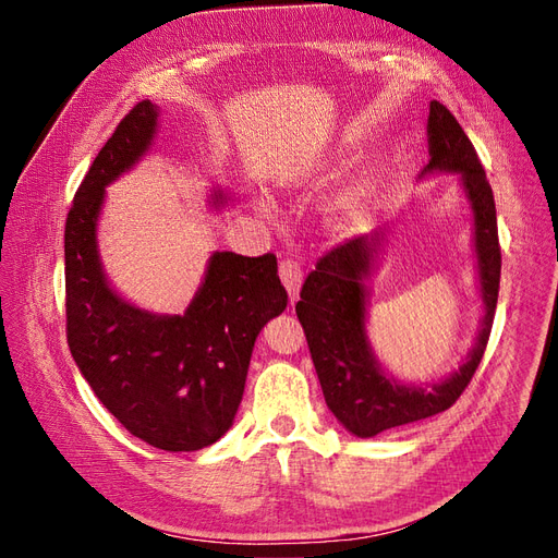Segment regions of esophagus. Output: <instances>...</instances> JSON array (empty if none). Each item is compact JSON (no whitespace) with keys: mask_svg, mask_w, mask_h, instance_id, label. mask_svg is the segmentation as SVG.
<instances>
[{"mask_svg":"<svg viewBox=\"0 0 558 558\" xmlns=\"http://www.w3.org/2000/svg\"><path fill=\"white\" fill-rule=\"evenodd\" d=\"M279 277L286 286V291H289L291 302H295L298 295H300V286H302V269H300L298 260H293V258L281 260L279 263Z\"/></svg>","mask_w":558,"mask_h":558,"instance_id":"obj_1","label":"esophagus"}]
</instances>
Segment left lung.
<instances>
[{
	"label": "left lung",
	"instance_id": "obj_1",
	"mask_svg": "<svg viewBox=\"0 0 558 558\" xmlns=\"http://www.w3.org/2000/svg\"><path fill=\"white\" fill-rule=\"evenodd\" d=\"M428 156L421 174H459L470 202L484 316L475 347L456 373L426 386L400 384L381 369L365 330L367 281L384 232L361 234L328 251L302 283L295 314L305 328L328 410L356 437H375L449 410L475 375L492 335L500 286L496 202L475 146L437 99L430 102L428 113Z\"/></svg>",
	"mask_w": 558,
	"mask_h": 558
}]
</instances>
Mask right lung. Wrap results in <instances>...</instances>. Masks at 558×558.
Masks as SVG:
<instances>
[{
  "label": "right lung",
  "instance_id": "obj_1",
  "mask_svg": "<svg viewBox=\"0 0 558 558\" xmlns=\"http://www.w3.org/2000/svg\"><path fill=\"white\" fill-rule=\"evenodd\" d=\"M160 109L144 99L93 160L64 226L66 342L99 402L140 440L165 451L214 445L238 414L256 337L289 293L277 258L214 251L181 316L154 314L118 295L99 263L105 189L154 144ZM221 207L226 195L214 193Z\"/></svg>",
  "mask_w": 558,
  "mask_h": 558
}]
</instances>
